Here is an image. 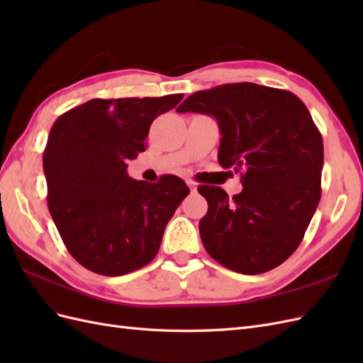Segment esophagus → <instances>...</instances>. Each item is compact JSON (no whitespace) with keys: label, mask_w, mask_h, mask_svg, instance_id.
I'll return each instance as SVG.
<instances>
[{"label":"esophagus","mask_w":363,"mask_h":363,"mask_svg":"<svg viewBox=\"0 0 363 363\" xmlns=\"http://www.w3.org/2000/svg\"><path fill=\"white\" fill-rule=\"evenodd\" d=\"M186 183H188V186H189V189L192 191V192H195L196 191V184L192 182V180H188V182H186Z\"/></svg>","instance_id":"34e87169"}]
</instances>
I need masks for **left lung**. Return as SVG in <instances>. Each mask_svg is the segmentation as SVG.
<instances>
[{
  "label": "left lung",
  "instance_id": "left-lung-1",
  "mask_svg": "<svg viewBox=\"0 0 363 363\" xmlns=\"http://www.w3.org/2000/svg\"><path fill=\"white\" fill-rule=\"evenodd\" d=\"M177 112L218 121V162L240 172L244 186L233 199L218 186L199 188L208 204L200 221L206 251L247 276L281 265L298 248L321 199L324 145L311 112L292 92L256 83L199 91Z\"/></svg>",
  "mask_w": 363,
  "mask_h": 363
}]
</instances>
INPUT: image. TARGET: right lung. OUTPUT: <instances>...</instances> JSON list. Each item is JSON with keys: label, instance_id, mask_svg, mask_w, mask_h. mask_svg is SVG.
<instances>
[{"label": "right lung", "instance_id": "1", "mask_svg": "<svg viewBox=\"0 0 363 363\" xmlns=\"http://www.w3.org/2000/svg\"><path fill=\"white\" fill-rule=\"evenodd\" d=\"M182 98H95L52 124L43 151L48 208L65 247L86 269L116 277L156 257L189 188L171 174L157 183L130 179L127 160L145 151L152 121Z\"/></svg>", "mask_w": 363, "mask_h": 363}]
</instances>
